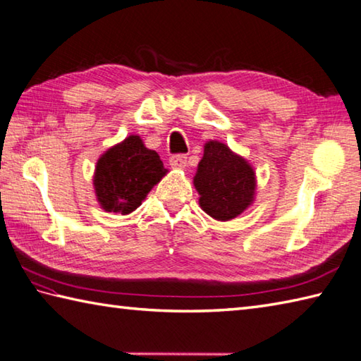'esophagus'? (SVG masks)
<instances>
[{
  "mask_svg": "<svg viewBox=\"0 0 361 361\" xmlns=\"http://www.w3.org/2000/svg\"><path fill=\"white\" fill-rule=\"evenodd\" d=\"M169 162H171L172 167L185 169L188 164V157L186 154H173V157L169 158Z\"/></svg>",
  "mask_w": 361,
  "mask_h": 361,
  "instance_id": "obj_1",
  "label": "esophagus"
}]
</instances>
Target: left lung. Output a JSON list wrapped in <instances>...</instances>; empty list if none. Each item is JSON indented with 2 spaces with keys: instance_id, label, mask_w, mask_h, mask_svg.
<instances>
[{
  "instance_id": "obj_1",
  "label": "left lung",
  "mask_w": 361,
  "mask_h": 361,
  "mask_svg": "<svg viewBox=\"0 0 361 361\" xmlns=\"http://www.w3.org/2000/svg\"><path fill=\"white\" fill-rule=\"evenodd\" d=\"M194 186L200 194L204 213L216 221H230L253 203L257 176L243 157L217 140L204 144L203 158L197 167Z\"/></svg>"
}]
</instances>
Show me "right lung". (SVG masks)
<instances>
[{
	"instance_id": "obj_1",
	"label": "right lung",
	"mask_w": 361,
	"mask_h": 361,
	"mask_svg": "<svg viewBox=\"0 0 361 361\" xmlns=\"http://www.w3.org/2000/svg\"><path fill=\"white\" fill-rule=\"evenodd\" d=\"M167 169L139 136H128L97 161L94 188L100 207L108 213L130 214L158 185Z\"/></svg>"
}]
</instances>
